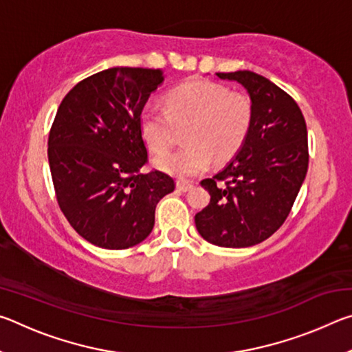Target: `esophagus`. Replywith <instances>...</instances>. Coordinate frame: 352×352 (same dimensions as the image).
I'll list each match as a JSON object with an SVG mask.
<instances>
[{"label":"esophagus","instance_id":"1","mask_svg":"<svg viewBox=\"0 0 352 352\" xmlns=\"http://www.w3.org/2000/svg\"><path fill=\"white\" fill-rule=\"evenodd\" d=\"M177 189L182 190V192H186V190L192 189V183H189V182H177Z\"/></svg>","mask_w":352,"mask_h":352}]
</instances>
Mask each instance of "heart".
I'll use <instances>...</instances> for the list:
<instances>
[{"mask_svg": "<svg viewBox=\"0 0 352 352\" xmlns=\"http://www.w3.org/2000/svg\"><path fill=\"white\" fill-rule=\"evenodd\" d=\"M163 102L164 110L151 105L141 110L140 133L151 151L164 153L174 144L175 129L186 127V146L155 158L157 168L180 178L200 174L211 160H230L242 147L252 126V100L216 82L194 79L180 83L164 94Z\"/></svg>", "mask_w": 352, "mask_h": 352, "instance_id": "1", "label": "heart"}]
</instances>
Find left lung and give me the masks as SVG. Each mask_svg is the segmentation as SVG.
Returning <instances> with one entry per match:
<instances>
[{"mask_svg":"<svg viewBox=\"0 0 352 352\" xmlns=\"http://www.w3.org/2000/svg\"><path fill=\"white\" fill-rule=\"evenodd\" d=\"M217 77L245 88L253 118L234 158L200 182L211 200L195 214V226L214 245L245 248L269 239L287 219L307 172V129L295 100L264 76L234 71Z\"/></svg>","mask_w":352,"mask_h":352,"instance_id":"obj_1","label":"left lung"}]
</instances>
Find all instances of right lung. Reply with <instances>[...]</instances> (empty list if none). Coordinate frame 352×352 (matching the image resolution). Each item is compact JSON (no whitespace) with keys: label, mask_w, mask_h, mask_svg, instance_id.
<instances>
[{"label":"right lung","mask_w":352,"mask_h":352,"mask_svg":"<svg viewBox=\"0 0 352 352\" xmlns=\"http://www.w3.org/2000/svg\"><path fill=\"white\" fill-rule=\"evenodd\" d=\"M163 80L162 69L109 68L77 83L58 107L47 140L56 197L93 245L124 250L144 241L157 204L175 189L164 172H141L140 113Z\"/></svg>","instance_id":"obj_1"}]
</instances>
